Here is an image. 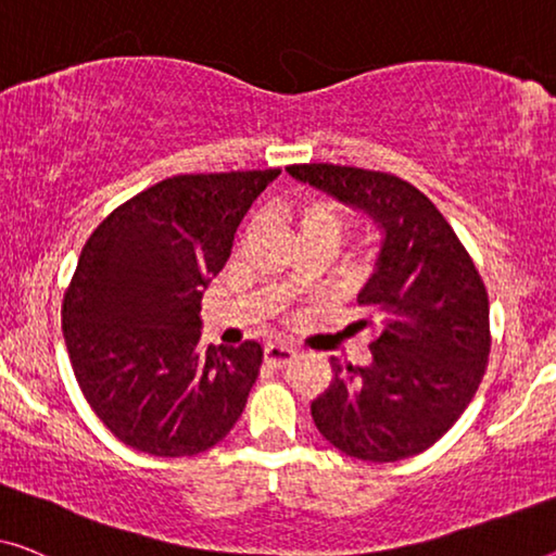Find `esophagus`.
Returning a JSON list of instances; mask_svg holds the SVG:
<instances>
[{"instance_id":"obj_1","label":"esophagus","mask_w":556,"mask_h":556,"mask_svg":"<svg viewBox=\"0 0 556 556\" xmlns=\"http://www.w3.org/2000/svg\"><path fill=\"white\" fill-rule=\"evenodd\" d=\"M294 357H296V352L292 350V346H287V344L271 342V344L264 346V362L271 364V367H277V369L287 367V364H292Z\"/></svg>"}]
</instances>
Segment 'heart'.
I'll return each mask as SVG.
<instances>
[{"instance_id": "heart-1", "label": "heart", "mask_w": 556, "mask_h": 556, "mask_svg": "<svg viewBox=\"0 0 556 556\" xmlns=\"http://www.w3.org/2000/svg\"><path fill=\"white\" fill-rule=\"evenodd\" d=\"M294 222L304 239H331L342 242L344 217L342 210L331 199H306L294 210Z\"/></svg>"}]
</instances>
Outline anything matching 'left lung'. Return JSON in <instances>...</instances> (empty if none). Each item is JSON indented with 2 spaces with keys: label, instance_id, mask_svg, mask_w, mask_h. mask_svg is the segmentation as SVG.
<instances>
[{
  "label": "left lung",
  "instance_id": "1",
  "mask_svg": "<svg viewBox=\"0 0 556 556\" xmlns=\"http://www.w3.org/2000/svg\"><path fill=\"white\" fill-rule=\"evenodd\" d=\"M339 202L369 212L382 252L359 294L377 331L369 367L331 357V382L312 419L337 450L362 462H400L450 432L490 362V296L444 214L394 174L339 164H292Z\"/></svg>",
  "mask_w": 556,
  "mask_h": 556
}]
</instances>
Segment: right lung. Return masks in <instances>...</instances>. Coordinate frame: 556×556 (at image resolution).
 <instances>
[{
  "label": "right lung",
  "instance_id": "right-lung-1",
  "mask_svg": "<svg viewBox=\"0 0 556 556\" xmlns=\"http://www.w3.org/2000/svg\"><path fill=\"white\" fill-rule=\"evenodd\" d=\"M279 169L177 174L99 222L64 292L62 329L81 394L131 450L194 457L229 434L262 346L202 350V289Z\"/></svg>",
  "mask_w": 556,
  "mask_h": 556
}]
</instances>
